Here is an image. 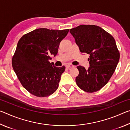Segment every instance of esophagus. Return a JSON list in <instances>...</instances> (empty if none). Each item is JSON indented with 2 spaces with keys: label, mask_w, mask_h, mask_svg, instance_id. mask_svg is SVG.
<instances>
[{
  "label": "esophagus",
  "mask_w": 130,
  "mask_h": 130,
  "mask_svg": "<svg viewBox=\"0 0 130 130\" xmlns=\"http://www.w3.org/2000/svg\"><path fill=\"white\" fill-rule=\"evenodd\" d=\"M65 67L68 68H73L74 66L72 64H67L65 65Z\"/></svg>",
  "instance_id": "esophagus-1"
}]
</instances>
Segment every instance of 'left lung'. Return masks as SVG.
<instances>
[{
    "mask_svg": "<svg viewBox=\"0 0 130 130\" xmlns=\"http://www.w3.org/2000/svg\"><path fill=\"white\" fill-rule=\"evenodd\" d=\"M81 53L89 54V67H77L78 87L87 92H96L107 84L120 58L113 37L99 26L80 25L70 30Z\"/></svg>",
    "mask_w": 130,
    "mask_h": 130,
    "instance_id": "1",
    "label": "left lung"
}]
</instances>
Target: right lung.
Returning a JSON list of instances; mask_svg holds the SVG:
<instances>
[{
    "label": "right lung",
    "mask_w": 130,
    "mask_h": 130,
    "mask_svg": "<svg viewBox=\"0 0 130 130\" xmlns=\"http://www.w3.org/2000/svg\"><path fill=\"white\" fill-rule=\"evenodd\" d=\"M69 29L37 28L21 37L12 57L14 72L22 86L37 97L50 96L56 91L64 66L58 68L50 63L56 56L61 41Z\"/></svg>",
    "instance_id": "add662e5"
}]
</instances>
